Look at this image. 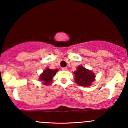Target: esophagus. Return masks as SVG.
<instances>
[{
    "mask_svg": "<svg viewBox=\"0 0 128 128\" xmlns=\"http://www.w3.org/2000/svg\"><path fill=\"white\" fill-rule=\"evenodd\" d=\"M62 69L63 70H68V68H62Z\"/></svg>",
    "mask_w": 128,
    "mask_h": 128,
    "instance_id": "34e87169",
    "label": "esophagus"
}]
</instances>
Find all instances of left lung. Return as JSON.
I'll list each match as a JSON object with an SVG mask.
<instances>
[{
  "mask_svg": "<svg viewBox=\"0 0 128 128\" xmlns=\"http://www.w3.org/2000/svg\"><path fill=\"white\" fill-rule=\"evenodd\" d=\"M74 80L77 84L82 87H89L95 80V74L94 72L86 69L82 65L78 66L77 70L73 72Z\"/></svg>",
  "mask_w": 128,
  "mask_h": 128,
  "instance_id": "1",
  "label": "left lung"
}]
</instances>
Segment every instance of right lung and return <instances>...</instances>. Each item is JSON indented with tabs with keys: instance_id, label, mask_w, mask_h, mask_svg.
<instances>
[{
	"instance_id": "obj_1",
	"label": "right lung",
	"mask_w": 128,
	"mask_h": 128,
	"mask_svg": "<svg viewBox=\"0 0 128 128\" xmlns=\"http://www.w3.org/2000/svg\"><path fill=\"white\" fill-rule=\"evenodd\" d=\"M58 69H51L48 67L46 69L43 70V72L40 74L39 77V81L42 82V84L44 86H48L51 84L53 80V77L56 74Z\"/></svg>"
}]
</instances>
